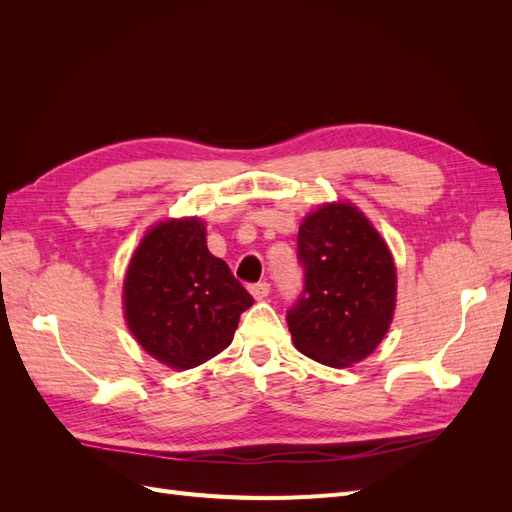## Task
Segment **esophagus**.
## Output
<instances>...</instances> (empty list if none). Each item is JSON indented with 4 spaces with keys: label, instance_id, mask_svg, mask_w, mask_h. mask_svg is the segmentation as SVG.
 <instances>
[{
    "label": "esophagus",
    "instance_id": "esophagus-1",
    "mask_svg": "<svg viewBox=\"0 0 512 512\" xmlns=\"http://www.w3.org/2000/svg\"><path fill=\"white\" fill-rule=\"evenodd\" d=\"M250 292L254 294V299L262 301V299H265V297H269V292H271V284H269V282H258V284L250 286Z\"/></svg>",
    "mask_w": 512,
    "mask_h": 512
}]
</instances>
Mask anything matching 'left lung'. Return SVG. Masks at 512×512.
<instances>
[{"instance_id":"obj_1","label":"left lung","mask_w":512,"mask_h":512,"mask_svg":"<svg viewBox=\"0 0 512 512\" xmlns=\"http://www.w3.org/2000/svg\"><path fill=\"white\" fill-rule=\"evenodd\" d=\"M303 290L286 320L309 359L348 367L376 350L395 309V265L378 230L350 205H324L299 230Z\"/></svg>"}]
</instances>
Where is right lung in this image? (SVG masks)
<instances>
[{"instance_id":"add662e5","label":"right lung","mask_w":512,"mask_h":512,"mask_svg":"<svg viewBox=\"0 0 512 512\" xmlns=\"http://www.w3.org/2000/svg\"><path fill=\"white\" fill-rule=\"evenodd\" d=\"M134 337L168 367L192 369L230 342L254 297L222 258L207 250L200 220H168L151 228L123 282Z\"/></svg>"}]
</instances>
